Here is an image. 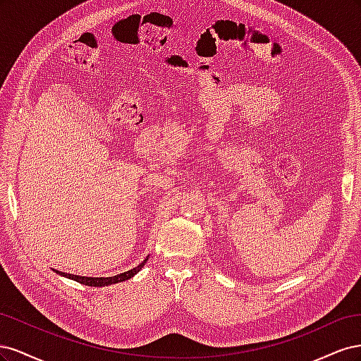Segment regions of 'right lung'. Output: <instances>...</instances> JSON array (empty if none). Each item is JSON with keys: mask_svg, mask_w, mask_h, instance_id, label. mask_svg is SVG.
I'll return each mask as SVG.
<instances>
[{"mask_svg": "<svg viewBox=\"0 0 361 361\" xmlns=\"http://www.w3.org/2000/svg\"><path fill=\"white\" fill-rule=\"evenodd\" d=\"M147 259H149V256L141 262L140 265H137L135 268H133V269H129V271H125V272H122V274H117V276H113V277H82V276H75V274H68V272H61V271H57V269H54L57 272L59 276H63V277H66V279H71V280H75V281H78V283H81V285H85V286H93V288H104V286H110V285H114V283H120V281H126V280H129V279H133L137 272L145 267V264L147 262Z\"/></svg>", "mask_w": 361, "mask_h": 361, "instance_id": "obj_1", "label": "right lung"}]
</instances>
